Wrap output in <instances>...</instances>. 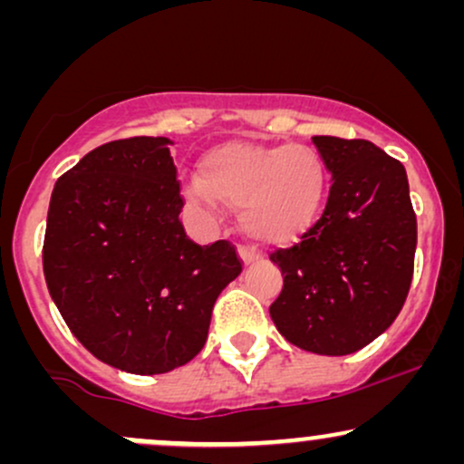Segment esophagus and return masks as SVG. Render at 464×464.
Wrapping results in <instances>:
<instances>
[{
  "mask_svg": "<svg viewBox=\"0 0 464 464\" xmlns=\"http://www.w3.org/2000/svg\"><path fill=\"white\" fill-rule=\"evenodd\" d=\"M239 259H242L244 266H250L262 259V253L253 246H239Z\"/></svg>",
  "mask_w": 464,
  "mask_h": 464,
  "instance_id": "34e87169",
  "label": "esophagus"
}]
</instances>
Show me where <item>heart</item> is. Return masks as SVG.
Instances as JSON below:
<instances>
[{
	"label": "heart",
	"instance_id": "1",
	"mask_svg": "<svg viewBox=\"0 0 464 464\" xmlns=\"http://www.w3.org/2000/svg\"><path fill=\"white\" fill-rule=\"evenodd\" d=\"M329 194V169L310 146H259L228 141L200 157L198 179L185 198L198 209H239V227L264 244H290L321 218Z\"/></svg>",
	"mask_w": 464,
	"mask_h": 464
}]
</instances>
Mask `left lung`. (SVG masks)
I'll list each match as a JSON object with an SVG mask.
<instances>
[{"instance_id": "1", "label": "left lung", "mask_w": 464, "mask_h": 464, "mask_svg": "<svg viewBox=\"0 0 464 464\" xmlns=\"http://www.w3.org/2000/svg\"><path fill=\"white\" fill-rule=\"evenodd\" d=\"M312 141L332 189L321 220L270 257L284 275L270 318L295 347L349 355L384 334L406 303L417 216L406 168L375 143L327 135Z\"/></svg>"}]
</instances>
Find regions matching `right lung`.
I'll return each mask as SVG.
<instances>
[{
    "label": "right lung",
    "mask_w": 464,
    "mask_h": 464,
    "mask_svg": "<svg viewBox=\"0 0 464 464\" xmlns=\"http://www.w3.org/2000/svg\"><path fill=\"white\" fill-rule=\"evenodd\" d=\"M168 137H130L84 154L56 180L44 273L52 301L104 364L159 375L205 347L220 292L242 273L225 239L198 246Z\"/></svg>",
    "instance_id": "add662e5"
}]
</instances>
